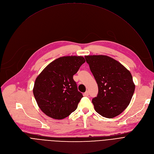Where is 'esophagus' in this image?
Here are the masks:
<instances>
[{"mask_svg": "<svg viewBox=\"0 0 154 154\" xmlns=\"http://www.w3.org/2000/svg\"><path fill=\"white\" fill-rule=\"evenodd\" d=\"M84 96H89V92L88 91H86L84 93Z\"/></svg>", "mask_w": 154, "mask_h": 154, "instance_id": "34e87169", "label": "esophagus"}]
</instances>
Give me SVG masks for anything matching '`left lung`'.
Segmentation results:
<instances>
[{"instance_id":"obj_1","label":"left lung","mask_w":154,"mask_h":154,"mask_svg":"<svg viewBox=\"0 0 154 154\" xmlns=\"http://www.w3.org/2000/svg\"><path fill=\"white\" fill-rule=\"evenodd\" d=\"M98 85L97 97L92 102L103 117L113 118L128 106L135 91L131 73L122 64L106 55L85 57Z\"/></svg>"}]
</instances>
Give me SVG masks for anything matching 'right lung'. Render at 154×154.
Instances as JSON below:
<instances>
[{"label":"right lung","mask_w":154,"mask_h":154,"mask_svg":"<svg viewBox=\"0 0 154 154\" xmlns=\"http://www.w3.org/2000/svg\"><path fill=\"white\" fill-rule=\"evenodd\" d=\"M85 62L81 56L60 57L49 64L36 79L33 95L41 111L56 119L68 117L83 97L73 75Z\"/></svg>","instance_id":"add662e5"}]
</instances>
